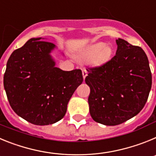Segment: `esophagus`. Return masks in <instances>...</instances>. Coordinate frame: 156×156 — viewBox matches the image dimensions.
<instances>
[{"mask_svg":"<svg viewBox=\"0 0 156 156\" xmlns=\"http://www.w3.org/2000/svg\"><path fill=\"white\" fill-rule=\"evenodd\" d=\"M82 73H83V79H85L87 76V71L85 69H83L82 70Z\"/></svg>","mask_w":156,"mask_h":156,"instance_id":"esophagus-1","label":"esophagus"}]
</instances>
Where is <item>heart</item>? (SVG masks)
<instances>
[{
	"label": "heart",
	"mask_w": 156,
	"mask_h": 156,
	"mask_svg": "<svg viewBox=\"0 0 156 156\" xmlns=\"http://www.w3.org/2000/svg\"><path fill=\"white\" fill-rule=\"evenodd\" d=\"M112 48L104 43H98L91 45L83 53L81 54V60L84 62H90L96 66L102 65L107 62L112 57Z\"/></svg>",
	"instance_id": "1"
}]
</instances>
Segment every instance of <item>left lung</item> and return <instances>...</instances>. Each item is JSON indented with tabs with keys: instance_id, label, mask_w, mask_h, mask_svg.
<instances>
[{
	"instance_id": "1",
	"label": "left lung",
	"mask_w": 156,
	"mask_h": 156,
	"mask_svg": "<svg viewBox=\"0 0 156 156\" xmlns=\"http://www.w3.org/2000/svg\"><path fill=\"white\" fill-rule=\"evenodd\" d=\"M111 60L89 68L85 82L90 87V114L95 122L115 126L141 111L151 87V73L145 52L119 38Z\"/></svg>"
}]
</instances>
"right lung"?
Returning a JSON list of instances; mask_svg holds the SVG:
<instances>
[{
    "label": "right lung",
    "mask_w": 156,
    "mask_h": 156,
    "mask_svg": "<svg viewBox=\"0 0 156 156\" xmlns=\"http://www.w3.org/2000/svg\"><path fill=\"white\" fill-rule=\"evenodd\" d=\"M29 40L12 52L7 62L4 87L14 112L35 125L53 124L66 115L72 95L82 83V71L55 67L50 53L55 45Z\"/></svg>",
    "instance_id": "add662e5"
}]
</instances>
